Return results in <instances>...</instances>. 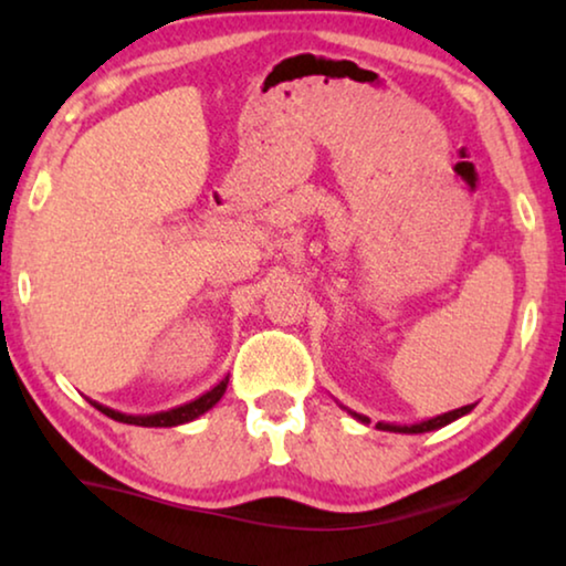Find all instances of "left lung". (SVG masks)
Here are the masks:
<instances>
[{
	"mask_svg": "<svg viewBox=\"0 0 566 566\" xmlns=\"http://www.w3.org/2000/svg\"><path fill=\"white\" fill-rule=\"evenodd\" d=\"M343 410H347L349 416H353L355 420H360V423H370V418L367 416H363V412H355V410H349V408H345V406H339ZM476 408V402H471V406H463V408H455V410H448V412H443V416H436V418H428V420H420V423H412V426H398V423H375V428L378 430H390V433H408V436H412V433H428V430H438V428H443V426H448V423H453V420H459V418H463V416H469V412Z\"/></svg>",
	"mask_w": 566,
	"mask_h": 566,
	"instance_id": "left-lung-1",
	"label": "left lung"
}]
</instances>
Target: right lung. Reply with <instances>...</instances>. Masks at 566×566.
<instances>
[{"instance_id": "add662e5", "label": "right lung", "mask_w": 566, "mask_h": 566, "mask_svg": "<svg viewBox=\"0 0 566 566\" xmlns=\"http://www.w3.org/2000/svg\"><path fill=\"white\" fill-rule=\"evenodd\" d=\"M227 385H229V375H227V378H221L211 390H206L203 396H199L196 400H188V402H184V406H176L170 410L150 412V416H128V412H120V410L101 406V402H95V400H90V402H93V406L101 410L103 416L118 420V423L143 426V428H174V426L191 423V420H196L199 416H203L206 410H211L213 406H217V402L223 398V392H227Z\"/></svg>"}]
</instances>
